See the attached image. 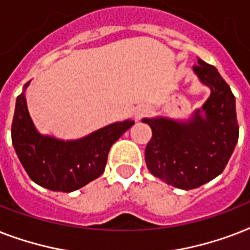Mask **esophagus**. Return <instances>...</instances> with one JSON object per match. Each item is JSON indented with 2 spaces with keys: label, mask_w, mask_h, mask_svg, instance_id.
I'll list each match as a JSON object with an SVG mask.
<instances>
[{
  "label": "esophagus",
  "mask_w": 250,
  "mask_h": 250,
  "mask_svg": "<svg viewBox=\"0 0 250 250\" xmlns=\"http://www.w3.org/2000/svg\"><path fill=\"white\" fill-rule=\"evenodd\" d=\"M149 113H150L149 107H145V106H143V107H140V109H137V111L135 113V119H136V121H140L141 118L146 117Z\"/></svg>",
  "instance_id": "34e87169"
}]
</instances>
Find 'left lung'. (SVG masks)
<instances>
[{
	"instance_id": "1",
	"label": "left lung",
	"mask_w": 250,
	"mask_h": 250,
	"mask_svg": "<svg viewBox=\"0 0 250 250\" xmlns=\"http://www.w3.org/2000/svg\"><path fill=\"white\" fill-rule=\"evenodd\" d=\"M193 71L211 94L188 123L143 119L152 128L145 162L156 178L180 189H193L222 174L239 139L235 96L218 70L202 60Z\"/></svg>"
}]
</instances>
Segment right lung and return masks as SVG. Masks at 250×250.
I'll return each instance as SVG.
<instances>
[{
    "mask_svg": "<svg viewBox=\"0 0 250 250\" xmlns=\"http://www.w3.org/2000/svg\"><path fill=\"white\" fill-rule=\"evenodd\" d=\"M133 125V121L113 123L75 141L42 136L29 117L24 93H21L11 123V141L33 182L50 190L72 192L101 176L111 145Z\"/></svg>",
    "mask_w": 250,
    "mask_h": 250,
    "instance_id": "1",
    "label": "right lung"
}]
</instances>
